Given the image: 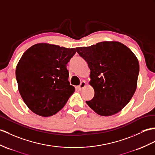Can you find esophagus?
<instances>
[{
  "label": "esophagus",
  "instance_id": "obj_1",
  "mask_svg": "<svg viewBox=\"0 0 155 155\" xmlns=\"http://www.w3.org/2000/svg\"><path fill=\"white\" fill-rule=\"evenodd\" d=\"M85 85H86V83H85V81H81V82L80 85L78 86V89H80V90H81V89H82L83 88H84Z\"/></svg>",
  "mask_w": 155,
  "mask_h": 155
}]
</instances>
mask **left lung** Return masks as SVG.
<instances>
[{
    "label": "left lung",
    "mask_w": 155,
    "mask_h": 155,
    "mask_svg": "<svg viewBox=\"0 0 155 155\" xmlns=\"http://www.w3.org/2000/svg\"><path fill=\"white\" fill-rule=\"evenodd\" d=\"M91 70L90 84L95 90L86 101L98 114L108 116L126 107L137 88L138 60L130 49L116 41H104L76 48Z\"/></svg>",
    "instance_id": "left-lung-1"
}]
</instances>
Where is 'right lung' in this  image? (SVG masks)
I'll use <instances>...</instances> for the list:
<instances>
[{
    "instance_id": "add662e5",
    "label": "right lung",
    "mask_w": 155,
    "mask_h": 155,
    "mask_svg": "<svg viewBox=\"0 0 155 155\" xmlns=\"http://www.w3.org/2000/svg\"><path fill=\"white\" fill-rule=\"evenodd\" d=\"M76 49L38 43L28 48L16 66L18 90L35 114L47 117L64 107L75 87L70 85L66 64Z\"/></svg>"
}]
</instances>
